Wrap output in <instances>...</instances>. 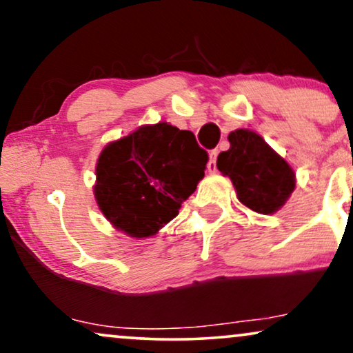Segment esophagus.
<instances>
[{
  "instance_id": "1",
  "label": "esophagus",
  "mask_w": 353,
  "mask_h": 353,
  "mask_svg": "<svg viewBox=\"0 0 353 353\" xmlns=\"http://www.w3.org/2000/svg\"><path fill=\"white\" fill-rule=\"evenodd\" d=\"M216 158H218V150H211L210 152V161H208V172L214 174L218 169H216Z\"/></svg>"
}]
</instances>
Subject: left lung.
Here are the masks:
<instances>
[{"mask_svg": "<svg viewBox=\"0 0 353 353\" xmlns=\"http://www.w3.org/2000/svg\"><path fill=\"white\" fill-rule=\"evenodd\" d=\"M228 139L231 147L219 153L216 166L232 181L247 208L276 213L295 189L292 168L253 130L237 129Z\"/></svg>", "mask_w": 353, "mask_h": 353, "instance_id": "left-lung-1", "label": "left lung"}]
</instances>
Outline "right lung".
Segmentation results:
<instances>
[{
  "mask_svg": "<svg viewBox=\"0 0 353 353\" xmlns=\"http://www.w3.org/2000/svg\"><path fill=\"white\" fill-rule=\"evenodd\" d=\"M208 153L190 130L142 125L108 143L97 163L95 199L105 218L130 237L154 236L203 179Z\"/></svg>",
  "mask_w": 353,
  "mask_h": 353,
  "instance_id": "obj_1",
  "label": "right lung"
}]
</instances>
